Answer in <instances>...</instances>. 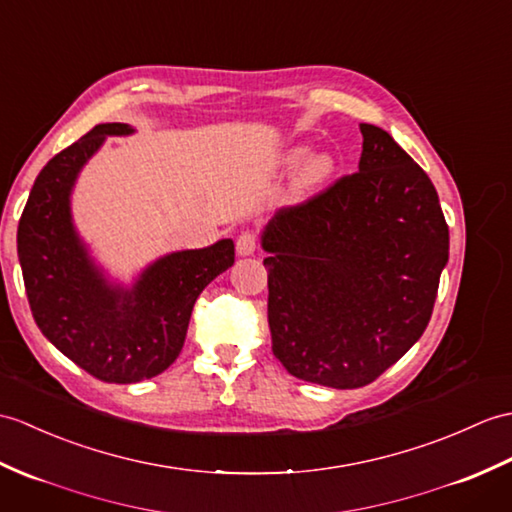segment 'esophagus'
Returning <instances> with one entry per match:
<instances>
[{
  "instance_id": "1",
  "label": "esophagus",
  "mask_w": 512,
  "mask_h": 512,
  "mask_svg": "<svg viewBox=\"0 0 512 512\" xmlns=\"http://www.w3.org/2000/svg\"><path fill=\"white\" fill-rule=\"evenodd\" d=\"M255 248H257V237L253 235V233H242L240 237H237V242H235V251H237V255L240 257H248V255H253L255 253Z\"/></svg>"
}]
</instances>
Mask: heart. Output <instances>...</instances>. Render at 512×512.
Listing matches in <instances>:
<instances>
[{
    "instance_id": "1",
    "label": "heart",
    "mask_w": 512,
    "mask_h": 512,
    "mask_svg": "<svg viewBox=\"0 0 512 512\" xmlns=\"http://www.w3.org/2000/svg\"><path fill=\"white\" fill-rule=\"evenodd\" d=\"M305 154H307V146H296V148L288 150L283 163L288 165V168H294L296 163L303 160ZM334 170H336L334 157H331L329 152H316V154H312V157H307L304 163L299 165V170H296L294 189L299 194H312L329 181Z\"/></svg>"
}]
</instances>
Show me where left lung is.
Masks as SVG:
<instances>
[{"label": "left lung", "mask_w": 512, "mask_h": 512, "mask_svg": "<svg viewBox=\"0 0 512 512\" xmlns=\"http://www.w3.org/2000/svg\"><path fill=\"white\" fill-rule=\"evenodd\" d=\"M360 172L261 233L272 353L329 388L371 384L430 323L449 259L438 194L384 128L360 124Z\"/></svg>", "instance_id": "1"}]
</instances>
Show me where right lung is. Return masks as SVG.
Segmentation results:
<instances>
[{
  "label": "right lung",
  "mask_w": 512,
  "mask_h": 512,
  "mask_svg": "<svg viewBox=\"0 0 512 512\" xmlns=\"http://www.w3.org/2000/svg\"><path fill=\"white\" fill-rule=\"evenodd\" d=\"M128 124H98L47 161L17 229V253L34 320L71 362L109 384L163 373L183 349L198 294L233 266V240L163 255L133 285L95 264L71 216V192L106 137L133 135Z\"/></svg>",
  "instance_id": "obj_1"
}]
</instances>
